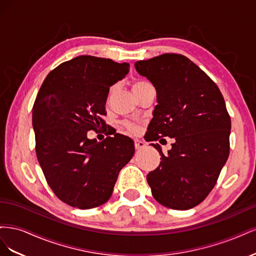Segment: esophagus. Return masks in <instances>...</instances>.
<instances>
[{"mask_svg":"<svg viewBox=\"0 0 256 256\" xmlns=\"http://www.w3.org/2000/svg\"><path fill=\"white\" fill-rule=\"evenodd\" d=\"M134 147L136 150H142L145 147V143L141 140H134Z\"/></svg>","mask_w":256,"mask_h":256,"instance_id":"34e87169","label":"esophagus"}]
</instances>
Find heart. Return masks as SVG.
Instances as JSON below:
<instances>
[{
    "label": "heart",
    "instance_id": "b5f03b06",
    "mask_svg": "<svg viewBox=\"0 0 256 256\" xmlns=\"http://www.w3.org/2000/svg\"><path fill=\"white\" fill-rule=\"evenodd\" d=\"M150 83H147L146 81H143V80H138V81H136L134 83V85H132V90L134 92V90H138V88H143V86H146V85H148ZM126 127L128 128V130H130V131H132V132H136L138 131V126L136 125H134V124H132V122H127L126 124Z\"/></svg>",
    "mask_w": 256,
    "mask_h": 256
}]
</instances>
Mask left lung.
<instances>
[{
  "instance_id": "1",
  "label": "left lung",
  "mask_w": 256,
  "mask_h": 256,
  "mask_svg": "<svg viewBox=\"0 0 256 256\" xmlns=\"http://www.w3.org/2000/svg\"><path fill=\"white\" fill-rule=\"evenodd\" d=\"M134 67L157 92L145 140L175 138L166 154L158 143L152 144L161 156L159 166L146 177L152 196L178 210L194 207L212 190L228 158L226 102L216 83L182 54L164 53L136 62Z\"/></svg>"
}]
</instances>
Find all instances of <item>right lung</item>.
Returning a JSON list of instances; mask_svg holds the SVG:
<instances>
[{
	"label": "right lung",
	"instance_id": "add662e5",
	"mask_svg": "<svg viewBox=\"0 0 256 256\" xmlns=\"http://www.w3.org/2000/svg\"><path fill=\"white\" fill-rule=\"evenodd\" d=\"M128 63L80 56L46 76L33 106L36 156L56 196L68 205L90 209L112 196L134 143L120 134L102 142L88 138L106 114L110 88L129 72Z\"/></svg>",
	"mask_w": 256,
	"mask_h": 256
}]
</instances>
